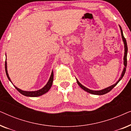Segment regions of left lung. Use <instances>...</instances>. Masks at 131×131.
Listing matches in <instances>:
<instances>
[{
	"label": "left lung",
	"mask_w": 131,
	"mask_h": 131,
	"mask_svg": "<svg viewBox=\"0 0 131 131\" xmlns=\"http://www.w3.org/2000/svg\"><path fill=\"white\" fill-rule=\"evenodd\" d=\"M119 27H120V29H121V36H122V40L123 42V43H124V48H125V53H124V57H123V64H124V67H123V70L122 71V73L121 74V76L120 77V78L119 79V80H117V82H116V83H115L113 85H111L110 86H108L105 89H101V90H100V91H94V90H91V89H89L88 88H86L85 86H84L83 85H82L81 83H80L78 81V80L76 79V80H77V83L79 85V86L82 89H83L84 91H85L86 92H88V93H90L91 94H94V95H104V94H107V93H108L110 92V91L112 90V89L115 86L117 85V84L119 83L120 80H121L122 78L124 76L125 73V71H126V66H127V53H128V46H127V43H126V40L125 38L124 37V36H123V31H122V29L121 27L119 26Z\"/></svg>",
	"instance_id": "left-lung-1"
}]
</instances>
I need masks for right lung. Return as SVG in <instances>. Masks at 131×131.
<instances>
[{"mask_svg": "<svg viewBox=\"0 0 131 131\" xmlns=\"http://www.w3.org/2000/svg\"><path fill=\"white\" fill-rule=\"evenodd\" d=\"M5 71H6V76H7V77H8L9 80V81L12 83L11 80H10L9 76V74L8 73V70H7L6 60V61H5ZM53 79V72L52 70V71L51 76H50V78H49V80H48V82H47V83L46 84V85L44 87H43L42 89H39V90H37V91H26L21 90V89L18 88L17 86H15L14 85L13 83H12V85H13L14 86V87L17 89V90L19 92H20L21 94H23V95L26 96H30V97H36V96H39L42 95L46 94V92H48V91H49L50 88H51L52 86V85Z\"/></svg>", "mask_w": 131, "mask_h": 131, "instance_id": "obj_1", "label": "right lung"}]
</instances>
